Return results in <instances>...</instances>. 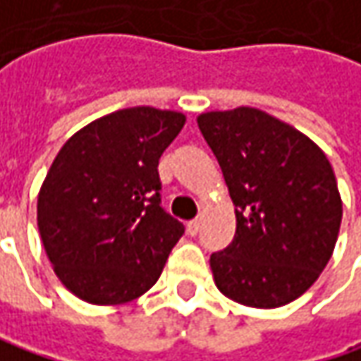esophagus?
<instances>
[{
  "label": "esophagus",
  "instance_id": "34e87169",
  "mask_svg": "<svg viewBox=\"0 0 361 361\" xmlns=\"http://www.w3.org/2000/svg\"><path fill=\"white\" fill-rule=\"evenodd\" d=\"M200 224H202V222H200V218L190 220V222H188V234H190V236H196L197 232H200Z\"/></svg>",
  "mask_w": 361,
  "mask_h": 361
}]
</instances>
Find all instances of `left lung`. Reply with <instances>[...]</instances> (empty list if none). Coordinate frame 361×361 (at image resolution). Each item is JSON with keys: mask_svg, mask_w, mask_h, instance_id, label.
Returning <instances> with one entry per match:
<instances>
[{"mask_svg": "<svg viewBox=\"0 0 361 361\" xmlns=\"http://www.w3.org/2000/svg\"><path fill=\"white\" fill-rule=\"evenodd\" d=\"M236 206V234L210 267L220 293L274 309L301 297L325 269L341 224L331 164L290 125L240 106L197 117Z\"/></svg>", "mask_w": 361, "mask_h": 361, "instance_id": "8db88e82", "label": "left lung"}]
</instances>
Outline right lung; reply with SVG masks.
<instances>
[{"label": "right lung", "mask_w": 361, "mask_h": 361, "mask_svg": "<svg viewBox=\"0 0 361 361\" xmlns=\"http://www.w3.org/2000/svg\"><path fill=\"white\" fill-rule=\"evenodd\" d=\"M185 117L133 106L97 118L58 151L38 196V228L62 285L92 305L149 290L183 224L161 208L159 157Z\"/></svg>", "instance_id": "1"}]
</instances>
